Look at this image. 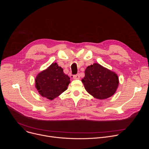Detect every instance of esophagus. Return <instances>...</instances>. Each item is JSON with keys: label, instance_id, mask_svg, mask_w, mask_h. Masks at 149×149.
Instances as JSON below:
<instances>
[{"label": "esophagus", "instance_id": "34e87169", "mask_svg": "<svg viewBox=\"0 0 149 149\" xmlns=\"http://www.w3.org/2000/svg\"><path fill=\"white\" fill-rule=\"evenodd\" d=\"M79 78H80V75H79V74H77L76 75H73V78L74 79H79Z\"/></svg>", "mask_w": 149, "mask_h": 149}]
</instances>
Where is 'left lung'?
Returning a JSON list of instances; mask_svg holds the SVG:
<instances>
[{
    "label": "left lung",
    "mask_w": 149,
    "mask_h": 149,
    "mask_svg": "<svg viewBox=\"0 0 149 149\" xmlns=\"http://www.w3.org/2000/svg\"><path fill=\"white\" fill-rule=\"evenodd\" d=\"M82 82L89 94L100 100L112 96L119 82L117 74L97 63L86 68Z\"/></svg>",
    "instance_id": "obj_1"
}]
</instances>
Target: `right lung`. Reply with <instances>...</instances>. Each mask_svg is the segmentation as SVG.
<instances>
[{"label": "right lung", "mask_w": 149, "mask_h": 149, "mask_svg": "<svg viewBox=\"0 0 149 149\" xmlns=\"http://www.w3.org/2000/svg\"><path fill=\"white\" fill-rule=\"evenodd\" d=\"M70 82V77L55 62L37 75L35 86L41 96L52 100L67 89Z\"/></svg>", "instance_id": "right-lung-1"}]
</instances>
